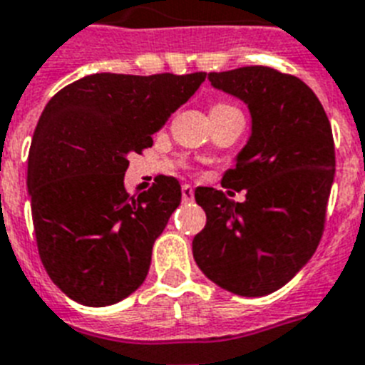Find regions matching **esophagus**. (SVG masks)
Returning <instances> with one entry per match:
<instances>
[{
    "mask_svg": "<svg viewBox=\"0 0 365 365\" xmlns=\"http://www.w3.org/2000/svg\"><path fill=\"white\" fill-rule=\"evenodd\" d=\"M182 196H183V202H192L195 200V191H192L191 185H183L182 187Z\"/></svg>",
    "mask_w": 365,
    "mask_h": 365,
    "instance_id": "34e87169",
    "label": "esophagus"
}]
</instances>
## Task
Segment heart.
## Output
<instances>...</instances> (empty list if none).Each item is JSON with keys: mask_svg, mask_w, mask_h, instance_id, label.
Returning <instances> with one entry per match:
<instances>
[{"mask_svg": "<svg viewBox=\"0 0 365 365\" xmlns=\"http://www.w3.org/2000/svg\"><path fill=\"white\" fill-rule=\"evenodd\" d=\"M230 108H233V106H230V104H215L213 106V110H211V112H220V110H230Z\"/></svg>", "mask_w": 365, "mask_h": 365, "instance_id": "heart-1", "label": "heart"}]
</instances>
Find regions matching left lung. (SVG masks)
<instances>
[{
  "label": "left lung",
  "instance_id": "8db88e82",
  "mask_svg": "<svg viewBox=\"0 0 365 365\" xmlns=\"http://www.w3.org/2000/svg\"><path fill=\"white\" fill-rule=\"evenodd\" d=\"M207 78L248 104L252 138L222 178L226 189H246L242 204L213 187L195 191L207 222L192 255L218 287L266 296L287 284L322 240L336 165L331 123L314 91L288 73L248 66Z\"/></svg>",
  "mask_w": 365,
  "mask_h": 365
}]
</instances>
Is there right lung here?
I'll list each match as a JSON object with an SVG mask.
<instances>
[{
	"label": "right lung",
	"instance_id": "right-lung-1",
	"mask_svg": "<svg viewBox=\"0 0 365 365\" xmlns=\"http://www.w3.org/2000/svg\"><path fill=\"white\" fill-rule=\"evenodd\" d=\"M204 81V71L95 73L47 103L29 150L31 213L43 268L77 303L113 305L147 277L182 187L161 176L148 191L126 192L128 154L152 147Z\"/></svg>",
	"mask_w": 365,
	"mask_h": 365
}]
</instances>
